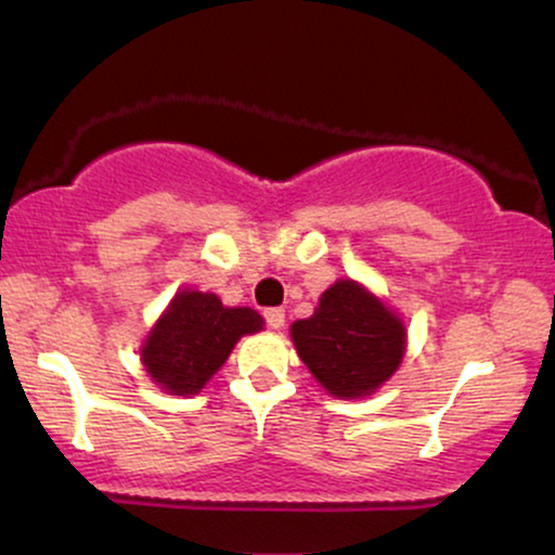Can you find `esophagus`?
<instances>
[{
  "label": "esophagus",
  "instance_id": "obj_1",
  "mask_svg": "<svg viewBox=\"0 0 555 555\" xmlns=\"http://www.w3.org/2000/svg\"><path fill=\"white\" fill-rule=\"evenodd\" d=\"M263 315H266V323H269L271 328H282L284 326V310L282 308H269Z\"/></svg>",
  "mask_w": 555,
  "mask_h": 555
}]
</instances>
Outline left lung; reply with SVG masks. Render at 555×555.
I'll return each instance as SVG.
<instances>
[{
    "label": "left lung",
    "mask_w": 555,
    "mask_h": 555,
    "mask_svg": "<svg viewBox=\"0 0 555 555\" xmlns=\"http://www.w3.org/2000/svg\"><path fill=\"white\" fill-rule=\"evenodd\" d=\"M292 341L331 397H371L397 373L406 349L401 318L352 279H339L315 313L292 323Z\"/></svg>",
    "instance_id": "obj_1"
}]
</instances>
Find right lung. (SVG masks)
I'll return each mask as SVG.
<instances>
[{
	"instance_id": "1",
	"label": "right lung",
	"mask_w": 555,
	"mask_h": 555,
	"mask_svg": "<svg viewBox=\"0 0 555 555\" xmlns=\"http://www.w3.org/2000/svg\"><path fill=\"white\" fill-rule=\"evenodd\" d=\"M263 328L250 308H224L211 292H177L140 349L145 371L164 391L197 393L224 365L240 336Z\"/></svg>"
}]
</instances>
